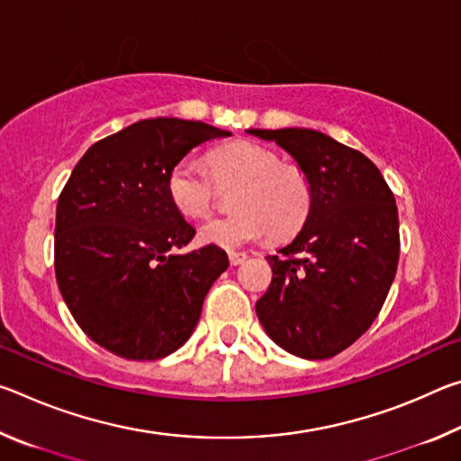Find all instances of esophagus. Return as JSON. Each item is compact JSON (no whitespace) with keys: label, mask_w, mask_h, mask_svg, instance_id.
<instances>
[{"label":"esophagus","mask_w":461,"mask_h":461,"mask_svg":"<svg viewBox=\"0 0 461 461\" xmlns=\"http://www.w3.org/2000/svg\"><path fill=\"white\" fill-rule=\"evenodd\" d=\"M244 260H248V254L246 252H230V262L231 267H238Z\"/></svg>","instance_id":"1"}]
</instances>
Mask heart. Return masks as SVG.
Instances as JSON below:
<instances>
[{"mask_svg":"<svg viewBox=\"0 0 461 461\" xmlns=\"http://www.w3.org/2000/svg\"><path fill=\"white\" fill-rule=\"evenodd\" d=\"M207 165L212 176L197 162L185 158L170 168L167 178L170 203L189 220L212 213L215 186H238L230 201L233 215L203 225L201 241L233 249L267 233L270 240H286L303 228L313 203V186L301 167L280 165L275 150L252 140L215 148Z\"/></svg>","mask_w":461,"mask_h":461,"instance_id":"b5f03b06","label":"heart"}]
</instances>
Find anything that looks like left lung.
I'll return each mask as SVG.
<instances>
[{
	"instance_id": "left-lung-1",
	"label": "left lung",
	"mask_w": 461,
	"mask_h": 461,
	"mask_svg": "<svg viewBox=\"0 0 461 461\" xmlns=\"http://www.w3.org/2000/svg\"><path fill=\"white\" fill-rule=\"evenodd\" d=\"M276 142L311 178L313 203L291 244L268 256L256 315L288 354L325 360L378 317L399 264L394 194L370 158L307 128L248 130Z\"/></svg>"
}]
</instances>
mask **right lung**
<instances>
[{"label": "right lung", "instance_id": "right-lung-1", "mask_svg": "<svg viewBox=\"0 0 461 461\" xmlns=\"http://www.w3.org/2000/svg\"><path fill=\"white\" fill-rule=\"evenodd\" d=\"M230 131L176 118L142 120L93 144L62 189L54 272L77 325L126 360H158L191 338L203 301L230 267L194 236L167 193L170 168Z\"/></svg>", "mask_w": 461, "mask_h": 461}]
</instances>
